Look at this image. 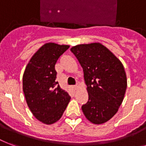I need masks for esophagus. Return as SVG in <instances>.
I'll return each instance as SVG.
<instances>
[{"label":"esophagus","mask_w":146,"mask_h":146,"mask_svg":"<svg viewBox=\"0 0 146 146\" xmlns=\"http://www.w3.org/2000/svg\"><path fill=\"white\" fill-rule=\"evenodd\" d=\"M73 88H74L75 89H77L78 88H79V85H76V86H73Z\"/></svg>","instance_id":"34e87169"}]
</instances>
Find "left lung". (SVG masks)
<instances>
[{
  "mask_svg": "<svg viewBox=\"0 0 146 146\" xmlns=\"http://www.w3.org/2000/svg\"><path fill=\"white\" fill-rule=\"evenodd\" d=\"M70 50L83 69L89 93L82 112L92 123H104L113 117L122 104L127 86L124 67L101 43L78 44Z\"/></svg>",
  "mask_w": 146,
  "mask_h": 146,
  "instance_id": "left-lung-1",
  "label": "left lung"
}]
</instances>
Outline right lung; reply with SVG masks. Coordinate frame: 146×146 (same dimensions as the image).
Listing matches in <instances>:
<instances>
[{"label":"right lung","mask_w":146,"mask_h":146,"mask_svg":"<svg viewBox=\"0 0 146 146\" xmlns=\"http://www.w3.org/2000/svg\"><path fill=\"white\" fill-rule=\"evenodd\" d=\"M69 45L52 42L44 44L35 53L23 76V89L31 112L39 121L52 124L63 115L70 96L56 81L55 64Z\"/></svg>","instance_id":"1"}]
</instances>
